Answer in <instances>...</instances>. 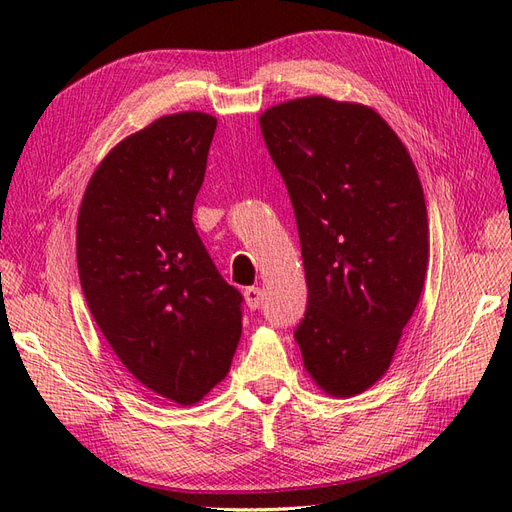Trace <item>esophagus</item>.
Here are the masks:
<instances>
[{
	"instance_id": "34e87169",
	"label": "esophagus",
	"mask_w": 512,
	"mask_h": 512,
	"mask_svg": "<svg viewBox=\"0 0 512 512\" xmlns=\"http://www.w3.org/2000/svg\"><path fill=\"white\" fill-rule=\"evenodd\" d=\"M244 301H246V306H249L251 310H257V308L261 306V301H263L261 289H259V287L244 289Z\"/></svg>"
}]
</instances>
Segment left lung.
I'll return each mask as SVG.
<instances>
[{
    "label": "left lung",
    "instance_id": "obj_1",
    "mask_svg": "<svg viewBox=\"0 0 512 512\" xmlns=\"http://www.w3.org/2000/svg\"><path fill=\"white\" fill-rule=\"evenodd\" d=\"M261 135L295 211L308 308L295 339L329 396L388 371L428 266L424 189L375 109L304 97L261 113Z\"/></svg>",
    "mask_w": 512,
    "mask_h": 512
}]
</instances>
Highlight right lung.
Wrapping results in <instances>:
<instances>
[{"label": "right lung", "mask_w": 512, "mask_h": 512, "mask_svg": "<svg viewBox=\"0 0 512 512\" xmlns=\"http://www.w3.org/2000/svg\"><path fill=\"white\" fill-rule=\"evenodd\" d=\"M215 128L208 113L183 111L120 141L88 181L75 236L82 291L109 346L179 405L223 380L242 333V295L192 221Z\"/></svg>", "instance_id": "right-lung-1"}]
</instances>
